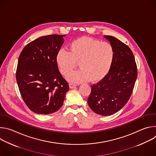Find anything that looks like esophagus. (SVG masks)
<instances>
[{
  "mask_svg": "<svg viewBox=\"0 0 156 156\" xmlns=\"http://www.w3.org/2000/svg\"><path fill=\"white\" fill-rule=\"evenodd\" d=\"M76 86V84L75 83H70L69 84V87H70V88H71V89L74 88V87H75Z\"/></svg>",
  "mask_w": 156,
  "mask_h": 156,
  "instance_id": "esophagus-1",
  "label": "esophagus"
}]
</instances>
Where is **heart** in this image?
Wrapping results in <instances>:
<instances>
[{
	"label": "heart",
	"mask_w": 156,
	"mask_h": 156,
	"mask_svg": "<svg viewBox=\"0 0 156 156\" xmlns=\"http://www.w3.org/2000/svg\"><path fill=\"white\" fill-rule=\"evenodd\" d=\"M114 55V48L110 43L82 37L71 42L69 51L60 50L57 55V62L65 76L69 75L79 63L81 69L68 76L70 81L81 83L90 79L96 81L108 73Z\"/></svg>",
	"instance_id": "heart-1"
}]
</instances>
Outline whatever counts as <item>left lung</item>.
Returning a JSON list of instances; mask_svg holds the SVG:
<instances>
[{
	"label": "left lung",
	"mask_w": 156,
	"mask_h": 156,
	"mask_svg": "<svg viewBox=\"0 0 156 156\" xmlns=\"http://www.w3.org/2000/svg\"><path fill=\"white\" fill-rule=\"evenodd\" d=\"M114 48L115 55L108 73L91 86L87 104L95 113L111 115L123 108L129 100L137 78V66L131 50L112 36H104Z\"/></svg>",
	"instance_id": "left-lung-1"
}]
</instances>
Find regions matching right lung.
<instances>
[{
    "label": "right lung",
    "mask_w": 156,
    "mask_h": 156,
    "mask_svg": "<svg viewBox=\"0 0 156 156\" xmlns=\"http://www.w3.org/2000/svg\"><path fill=\"white\" fill-rule=\"evenodd\" d=\"M65 35L40 37L28 44L18 61L16 79L28 107L38 114H50L63 105L69 86L58 70L57 55Z\"/></svg>",
    "instance_id": "add662e5"
}]
</instances>
